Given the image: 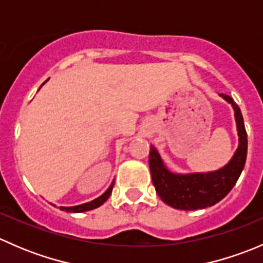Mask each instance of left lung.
Segmentation results:
<instances>
[{
  "instance_id": "1",
  "label": "left lung",
  "mask_w": 263,
  "mask_h": 263,
  "mask_svg": "<svg viewBox=\"0 0 263 263\" xmlns=\"http://www.w3.org/2000/svg\"><path fill=\"white\" fill-rule=\"evenodd\" d=\"M234 110L238 132V147L230 160L221 168L210 172L177 173L161 159L158 148L150 146L148 166L159 197L177 210H198L214 206L232 191L245 168L247 159V132L239 107L229 95L219 94Z\"/></svg>"
}]
</instances>
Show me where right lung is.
Returning a JSON list of instances; mask_svg holds the SVG:
<instances>
[{
  "mask_svg": "<svg viewBox=\"0 0 263 263\" xmlns=\"http://www.w3.org/2000/svg\"><path fill=\"white\" fill-rule=\"evenodd\" d=\"M46 84V82H44ZM41 89V87H39ZM113 185H115V181L110 183V185L108 187V190L105 191L104 193H103L102 196H99L98 198H95V200L90 201V202H85V203H81V205H76V206H68V208H65V206H61V210L62 211H67V213H85V211H90V210H94V209L99 208V206H102L103 203L105 202V201L109 198V196L112 195V190H113ZM53 205V203H52ZM55 206V205H53Z\"/></svg>",
  "mask_w": 263,
  "mask_h": 263,
  "instance_id": "obj_1",
  "label": "right lung"
}]
</instances>
